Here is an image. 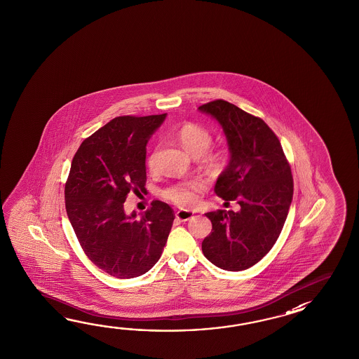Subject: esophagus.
Wrapping results in <instances>:
<instances>
[{"instance_id":"34e87169","label":"esophagus","mask_w":359,"mask_h":359,"mask_svg":"<svg viewBox=\"0 0 359 359\" xmlns=\"http://www.w3.org/2000/svg\"><path fill=\"white\" fill-rule=\"evenodd\" d=\"M192 217H194V213L190 210H177L176 212V218L180 221H190Z\"/></svg>"}]
</instances>
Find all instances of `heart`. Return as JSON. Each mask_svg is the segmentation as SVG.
I'll list each match as a JSON object with an SVG mask.
<instances>
[{"label": "heart", "mask_w": 359, "mask_h": 359, "mask_svg": "<svg viewBox=\"0 0 359 359\" xmlns=\"http://www.w3.org/2000/svg\"><path fill=\"white\" fill-rule=\"evenodd\" d=\"M176 137L183 149L192 156H201V161L210 170L221 169L227 161V154L221 149L208 150L213 142V135L198 123H183L177 130ZM147 167L154 172L156 169V155L147 159ZM204 184L198 180L172 184L163 191V196L178 206H192L198 203V192Z\"/></svg>", "instance_id": "heart-1"}]
</instances>
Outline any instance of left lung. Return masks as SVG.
I'll use <instances>...</instances> for the list:
<instances>
[{
    "mask_svg": "<svg viewBox=\"0 0 359 359\" xmlns=\"http://www.w3.org/2000/svg\"><path fill=\"white\" fill-rule=\"evenodd\" d=\"M198 110L221 123L229 141L231 161L214 192L240 205L238 212L205 214L213 227L201 249L214 266L244 271L272 249L283 231L294 192L290 164L263 119L224 100L206 102Z\"/></svg>",
    "mask_w": 359,
    "mask_h": 359,
    "instance_id": "1",
    "label": "left lung"
}]
</instances>
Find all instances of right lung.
I'll list each match as a JSON object with an SVG mask.
<instances>
[{"label":"right lung","mask_w":359,"mask_h":359,"mask_svg":"<svg viewBox=\"0 0 359 359\" xmlns=\"http://www.w3.org/2000/svg\"><path fill=\"white\" fill-rule=\"evenodd\" d=\"M165 115L116 116L86 138L72 161L64 191L69 221L88 259L116 278L150 271L175 221L161 200L140 219L124 212L128 194L145 190L146 144Z\"/></svg>","instance_id":"1"}]
</instances>
